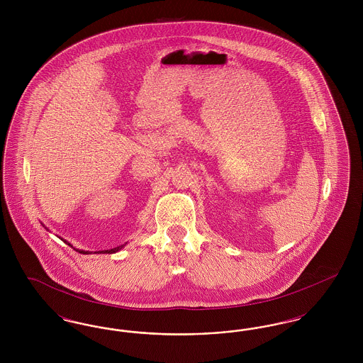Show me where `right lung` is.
<instances>
[{
    "instance_id": "add662e5",
    "label": "right lung",
    "mask_w": 363,
    "mask_h": 363,
    "mask_svg": "<svg viewBox=\"0 0 363 363\" xmlns=\"http://www.w3.org/2000/svg\"><path fill=\"white\" fill-rule=\"evenodd\" d=\"M67 243H68V242H67ZM68 245H69V243H68ZM122 247H123V245L117 246V247H114V249H110V250H102V252H98V253H116V252H118ZM77 252H80V253H83V255H88V252H83V250H77Z\"/></svg>"
}]
</instances>
